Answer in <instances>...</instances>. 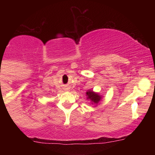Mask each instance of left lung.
<instances>
[{"mask_svg":"<svg viewBox=\"0 0 155 155\" xmlns=\"http://www.w3.org/2000/svg\"><path fill=\"white\" fill-rule=\"evenodd\" d=\"M86 96L87 99L91 101L92 104H98V103L101 101V98H102V97L99 94L91 90H88L86 92Z\"/></svg>","mask_w":155,"mask_h":155,"instance_id":"left-lung-1","label":"left lung"}]
</instances>
